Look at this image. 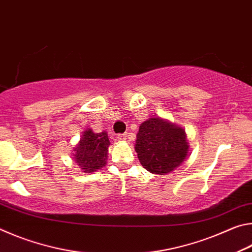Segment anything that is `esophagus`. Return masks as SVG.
<instances>
[{"label": "esophagus", "mask_w": 252, "mask_h": 252, "mask_svg": "<svg viewBox=\"0 0 252 252\" xmlns=\"http://www.w3.org/2000/svg\"><path fill=\"white\" fill-rule=\"evenodd\" d=\"M117 138L118 140H120V141H123V140L126 139V133H118Z\"/></svg>", "instance_id": "1"}]
</instances>
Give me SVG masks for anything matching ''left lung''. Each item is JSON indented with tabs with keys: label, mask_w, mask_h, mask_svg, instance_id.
<instances>
[{
	"label": "left lung",
	"mask_w": 252,
	"mask_h": 252,
	"mask_svg": "<svg viewBox=\"0 0 252 252\" xmlns=\"http://www.w3.org/2000/svg\"><path fill=\"white\" fill-rule=\"evenodd\" d=\"M185 130L159 118L141 123L135 151L142 167L157 174H167L180 165L188 155Z\"/></svg>",
	"instance_id": "8db88e82"
}]
</instances>
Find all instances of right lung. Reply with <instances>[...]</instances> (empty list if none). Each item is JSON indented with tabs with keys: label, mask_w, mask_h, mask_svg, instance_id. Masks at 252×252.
<instances>
[{
	"label": "right lung",
	"mask_w": 252,
	"mask_h": 252,
	"mask_svg": "<svg viewBox=\"0 0 252 252\" xmlns=\"http://www.w3.org/2000/svg\"><path fill=\"white\" fill-rule=\"evenodd\" d=\"M109 146L110 141L106 132L94 133L89 129L84 132L82 139L74 149L73 159L84 172L96 171L103 168L106 163Z\"/></svg>",
	"instance_id": "right-lung-1"
}]
</instances>
